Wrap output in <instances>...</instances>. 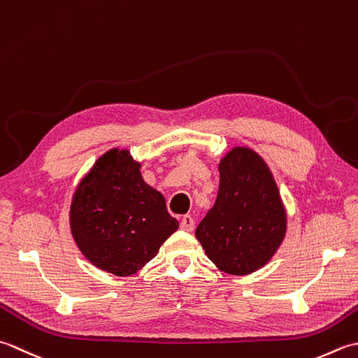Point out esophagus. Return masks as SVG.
<instances>
[{
    "mask_svg": "<svg viewBox=\"0 0 358 358\" xmlns=\"http://www.w3.org/2000/svg\"><path fill=\"white\" fill-rule=\"evenodd\" d=\"M180 229L185 230V231H193L194 229V220L189 215L182 216V221H180Z\"/></svg>",
    "mask_w": 358,
    "mask_h": 358,
    "instance_id": "34e87169",
    "label": "esophagus"
}]
</instances>
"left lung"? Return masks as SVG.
<instances>
[{
	"label": "left lung",
	"instance_id": "left-lung-1",
	"mask_svg": "<svg viewBox=\"0 0 358 358\" xmlns=\"http://www.w3.org/2000/svg\"><path fill=\"white\" fill-rule=\"evenodd\" d=\"M220 192L196 238L220 271L249 275L282 244L287 213L273 174L257 151L233 147L220 162Z\"/></svg>",
	"mask_w": 358,
	"mask_h": 358
}]
</instances>
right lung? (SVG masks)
I'll list each match as a JSON object with an SVG mask.
<instances>
[{
	"label": "right lung",
	"instance_id": "add662e5",
	"mask_svg": "<svg viewBox=\"0 0 358 358\" xmlns=\"http://www.w3.org/2000/svg\"><path fill=\"white\" fill-rule=\"evenodd\" d=\"M141 166L129 150L111 148L82 178L71 201L69 227L78 250L117 276L136 275L179 229Z\"/></svg>",
	"mask_w": 358,
	"mask_h": 358
}]
</instances>
